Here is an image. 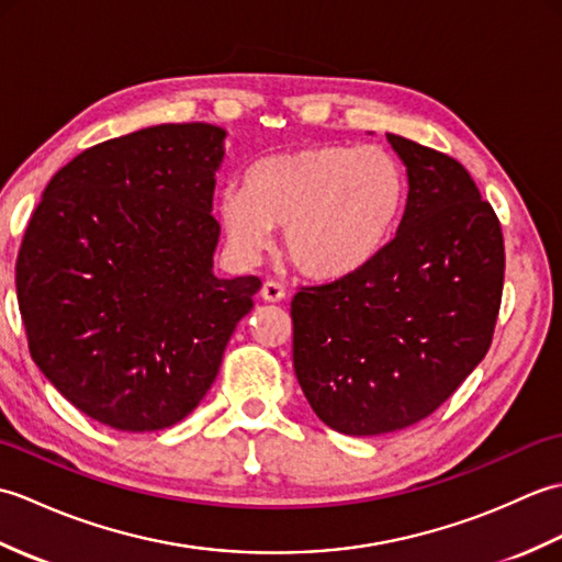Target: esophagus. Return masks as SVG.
Here are the masks:
<instances>
[{
	"label": "esophagus",
	"instance_id": "esophagus-1",
	"mask_svg": "<svg viewBox=\"0 0 562 562\" xmlns=\"http://www.w3.org/2000/svg\"><path fill=\"white\" fill-rule=\"evenodd\" d=\"M284 288L280 282H274V280H268L266 284H262V290H260V296H262V302H282L284 300Z\"/></svg>",
	"mask_w": 562,
	"mask_h": 562
}]
</instances>
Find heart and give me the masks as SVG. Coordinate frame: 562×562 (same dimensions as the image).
I'll return each mask as SVG.
<instances>
[{"label":"heart","mask_w":562,"mask_h":562,"mask_svg":"<svg viewBox=\"0 0 562 562\" xmlns=\"http://www.w3.org/2000/svg\"><path fill=\"white\" fill-rule=\"evenodd\" d=\"M405 176L393 154L350 145H312L256 161L244 190L220 198L226 241L256 258L282 226L292 266L321 282L350 278L372 262L398 226Z\"/></svg>","instance_id":"1"}]
</instances>
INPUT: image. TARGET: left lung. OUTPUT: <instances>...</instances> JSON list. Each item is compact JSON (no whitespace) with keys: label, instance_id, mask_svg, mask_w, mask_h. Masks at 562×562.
<instances>
[{"label":"left lung","instance_id":"1","mask_svg":"<svg viewBox=\"0 0 562 562\" xmlns=\"http://www.w3.org/2000/svg\"><path fill=\"white\" fill-rule=\"evenodd\" d=\"M408 173L396 236L360 272L292 300V360L321 423L374 437L435 413L491 348L503 229L463 166L386 135Z\"/></svg>","mask_w":562,"mask_h":562}]
</instances>
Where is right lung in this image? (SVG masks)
I'll list each match as a JSON object with an SVG mask.
<instances>
[{"label":"right lung","mask_w":562,"mask_h":562,"mask_svg":"<svg viewBox=\"0 0 562 562\" xmlns=\"http://www.w3.org/2000/svg\"><path fill=\"white\" fill-rule=\"evenodd\" d=\"M226 130L154 125L81 151L35 207L16 260L33 362L123 432L181 423L205 398L260 280L214 274V173Z\"/></svg>","instance_id":"right-lung-1"}]
</instances>
